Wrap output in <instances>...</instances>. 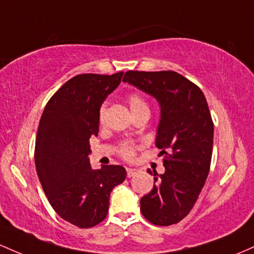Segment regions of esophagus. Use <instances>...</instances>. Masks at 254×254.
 I'll use <instances>...</instances> for the list:
<instances>
[{
    "label": "esophagus",
    "instance_id": "1",
    "mask_svg": "<svg viewBox=\"0 0 254 254\" xmlns=\"http://www.w3.org/2000/svg\"><path fill=\"white\" fill-rule=\"evenodd\" d=\"M139 170L133 169V168H127V178H133V176L138 175Z\"/></svg>",
    "mask_w": 254,
    "mask_h": 254
}]
</instances>
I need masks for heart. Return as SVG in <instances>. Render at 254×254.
<instances>
[{"instance_id":"heart-1","label":"heart","mask_w":254,"mask_h":254,"mask_svg":"<svg viewBox=\"0 0 254 254\" xmlns=\"http://www.w3.org/2000/svg\"><path fill=\"white\" fill-rule=\"evenodd\" d=\"M128 104H129L130 112H132L133 115H136V114H140V113H150L149 103H147V101L145 99V97L140 95V93H132V95L128 96ZM105 110H107V107H105V104H102L98 112L99 122L104 121ZM135 149L136 146L133 144V142L124 141L120 144L119 153L124 158L130 159L133 156H134Z\"/></svg>"}]
</instances>
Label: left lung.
<instances>
[{
    "label": "left lung",
    "mask_w": 254,
    "mask_h": 254,
    "mask_svg": "<svg viewBox=\"0 0 254 254\" xmlns=\"http://www.w3.org/2000/svg\"><path fill=\"white\" fill-rule=\"evenodd\" d=\"M161 105L156 146L165 172L153 175V189L140 199V211L150 223L172 226L189 215L210 172L213 122L203 91L173 70H128L124 76Z\"/></svg>",
    "instance_id": "left-lung-1"
}]
</instances>
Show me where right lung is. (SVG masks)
Listing matches in <instances>:
<instances>
[{"mask_svg":"<svg viewBox=\"0 0 254 254\" xmlns=\"http://www.w3.org/2000/svg\"><path fill=\"white\" fill-rule=\"evenodd\" d=\"M122 75L73 76L54 93L39 121L37 175L56 213L79 228L95 227L107 217L110 193L126 179L121 165L92 170L89 159V140L99 130V108Z\"/></svg>","mask_w":254,"mask_h":254,"instance_id":"add662e5","label":"right lung"}]
</instances>
